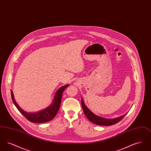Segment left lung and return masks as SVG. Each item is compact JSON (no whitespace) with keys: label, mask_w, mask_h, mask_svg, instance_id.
<instances>
[{"label":"left lung","mask_w":151,"mask_h":151,"mask_svg":"<svg viewBox=\"0 0 151 151\" xmlns=\"http://www.w3.org/2000/svg\"><path fill=\"white\" fill-rule=\"evenodd\" d=\"M81 105L83 109L84 113L86 116V118L92 123H93L96 124L101 125V126H111L115 124L116 123L119 122L122 120L123 118L126 115L127 113H126L125 114L122 115L121 116L113 118V119H106L102 117L99 116L98 115H96L93 113L88 108L86 107V105L84 103V101L83 99L81 98Z\"/></svg>","instance_id":"obj_1"}]
</instances>
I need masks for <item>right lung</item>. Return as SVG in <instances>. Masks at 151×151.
Wrapping results in <instances>:
<instances>
[{
  "instance_id": "1",
  "label": "right lung",
  "mask_w": 151,
  "mask_h": 151,
  "mask_svg": "<svg viewBox=\"0 0 151 151\" xmlns=\"http://www.w3.org/2000/svg\"><path fill=\"white\" fill-rule=\"evenodd\" d=\"M69 85L67 84L59 88L55 94L52 102L51 104L50 105H49V106H48L47 108L37 113H28L24 111L22 109L20 108L18 104L16 103V101L14 100L13 92L11 90V92L12 100L14 105L19 110V111L30 122L33 123H44L48 122L52 119L57 114L58 111L60 108L63 92L65 91V89Z\"/></svg>"
}]
</instances>
